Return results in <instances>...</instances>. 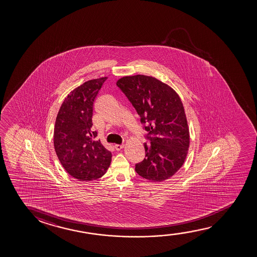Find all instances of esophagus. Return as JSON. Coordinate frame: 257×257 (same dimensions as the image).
Here are the masks:
<instances>
[{
	"label": "esophagus",
	"mask_w": 257,
	"mask_h": 257,
	"mask_svg": "<svg viewBox=\"0 0 257 257\" xmlns=\"http://www.w3.org/2000/svg\"><path fill=\"white\" fill-rule=\"evenodd\" d=\"M123 146H124L123 144L115 145V146H114V148L118 151V150H121V149L123 148Z\"/></svg>",
	"instance_id": "obj_1"
}]
</instances>
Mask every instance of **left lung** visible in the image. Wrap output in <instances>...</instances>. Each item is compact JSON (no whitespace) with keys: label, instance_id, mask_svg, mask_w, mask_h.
I'll list each match as a JSON object with an SVG mask.
<instances>
[{"label":"left lung","instance_id":"1","mask_svg":"<svg viewBox=\"0 0 257 257\" xmlns=\"http://www.w3.org/2000/svg\"><path fill=\"white\" fill-rule=\"evenodd\" d=\"M116 86L136 109L145 136L146 156L135 165L145 179L162 182L183 166L190 146V133L183 102L174 89L156 78L137 74L124 76Z\"/></svg>","mask_w":257,"mask_h":257}]
</instances>
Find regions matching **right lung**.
Masks as SVG:
<instances>
[{"mask_svg": "<svg viewBox=\"0 0 257 257\" xmlns=\"http://www.w3.org/2000/svg\"><path fill=\"white\" fill-rule=\"evenodd\" d=\"M107 77L86 81L64 100L57 115L53 143L61 165L80 181L97 179L105 174L111 153L92 130L93 104Z\"/></svg>", "mask_w": 257, "mask_h": 257, "instance_id": "obj_1", "label": "right lung"}]
</instances>
